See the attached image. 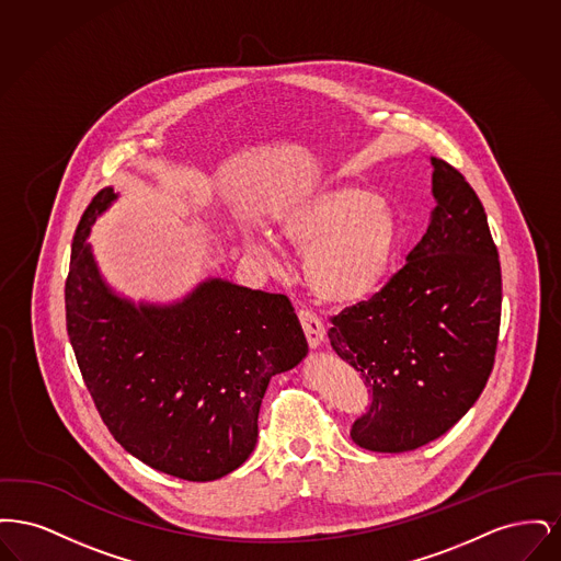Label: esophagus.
Segmentation results:
<instances>
[{
    "mask_svg": "<svg viewBox=\"0 0 561 561\" xmlns=\"http://www.w3.org/2000/svg\"><path fill=\"white\" fill-rule=\"evenodd\" d=\"M298 320H300V325H302V330H305V336H307L309 347H321V343H323V339H325V325H323L320 316L313 313L311 309H300V311H298Z\"/></svg>",
    "mask_w": 561,
    "mask_h": 561,
    "instance_id": "esophagus-1",
    "label": "esophagus"
}]
</instances>
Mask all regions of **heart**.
<instances>
[{
  "mask_svg": "<svg viewBox=\"0 0 561 561\" xmlns=\"http://www.w3.org/2000/svg\"><path fill=\"white\" fill-rule=\"evenodd\" d=\"M277 236L305 254L311 290L332 305H357L378 293L398 259L400 216L380 195L355 185L302 191L275 213ZM245 252L282 267L279 245L265 233H245Z\"/></svg>",
  "mask_w": 561,
  "mask_h": 561,
  "instance_id": "1",
  "label": "heart"
}]
</instances>
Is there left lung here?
Listing matches in <instances>:
<instances>
[{
    "mask_svg": "<svg viewBox=\"0 0 561 561\" xmlns=\"http://www.w3.org/2000/svg\"><path fill=\"white\" fill-rule=\"evenodd\" d=\"M427 233L370 300L332 318L330 345L370 387L351 439L373 453H408L453 428L494 366L503 279L478 193L431 158Z\"/></svg>",
    "mask_w": 561,
    "mask_h": 561,
    "instance_id": "8db88e82",
    "label": "left lung"
}]
</instances>
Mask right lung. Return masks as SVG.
Listing matches in <instances>:
<instances>
[{"mask_svg":"<svg viewBox=\"0 0 561 561\" xmlns=\"http://www.w3.org/2000/svg\"><path fill=\"white\" fill-rule=\"evenodd\" d=\"M117 199L81 216L65 284L67 332L111 435L145 465L187 481L236 471L259 437L268 380L300 364L307 339L284 294L206 279L174 305H134L101 277L88 243Z\"/></svg>","mask_w":561,"mask_h":561,"instance_id":"add662e5","label":"right lung"}]
</instances>
